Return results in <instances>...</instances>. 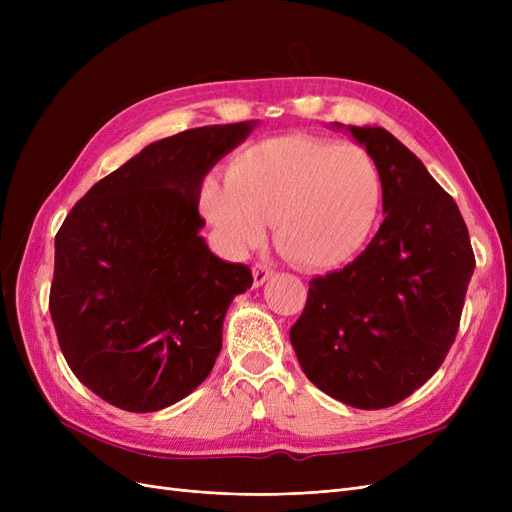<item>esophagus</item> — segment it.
<instances>
[{
	"label": "esophagus",
	"mask_w": 512,
	"mask_h": 512,
	"mask_svg": "<svg viewBox=\"0 0 512 512\" xmlns=\"http://www.w3.org/2000/svg\"><path fill=\"white\" fill-rule=\"evenodd\" d=\"M252 273H254V286L258 288V286L265 284V282L269 280V277L273 275V269L267 267V265H262V262H258V265H254Z\"/></svg>",
	"instance_id": "esophagus-1"
}]
</instances>
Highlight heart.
<instances>
[{
    "instance_id": "obj_1",
    "label": "heart",
    "mask_w": 512,
    "mask_h": 512,
    "mask_svg": "<svg viewBox=\"0 0 512 512\" xmlns=\"http://www.w3.org/2000/svg\"><path fill=\"white\" fill-rule=\"evenodd\" d=\"M226 181L209 183L203 203L230 245H258L273 222L277 252L307 271L348 262L382 207V173L371 151L324 136L258 141L232 160Z\"/></svg>"
}]
</instances>
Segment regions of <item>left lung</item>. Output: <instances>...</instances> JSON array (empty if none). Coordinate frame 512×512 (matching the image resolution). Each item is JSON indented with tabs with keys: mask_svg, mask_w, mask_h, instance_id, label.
Returning a JSON list of instances; mask_svg holds the SVG:
<instances>
[{
	"mask_svg": "<svg viewBox=\"0 0 512 512\" xmlns=\"http://www.w3.org/2000/svg\"><path fill=\"white\" fill-rule=\"evenodd\" d=\"M348 130L380 166L386 218L365 252L309 282L290 342L320 391L380 410L440 369L476 260L457 203L423 162L384 128Z\"/></svg>",
	"mask_w": 512,
	"mask_h": 512,
	"instance_id": "8db88e82",
	"label": "left lung"
}]
</instances>
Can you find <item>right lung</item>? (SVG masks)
I'll return each instance as SVG.
<instances>
[{"instance_id": "1", "label": "right lung", "mask_w": 512, "mask_h": 512, "mask_svg": "<svg viewBox=\"0 0 512 512\" xmlns=\"http://www.w3.org/2000/svg\"><path fill=\"white\" fill-rule=\"evenodd\" d=\"M252 128L203 126L151 143L100 179L57 230V342L74 376L108 404L156 412L211 374L226 309L254 277L198 235L200 185Z\"/></svg>"}]
</instances>
